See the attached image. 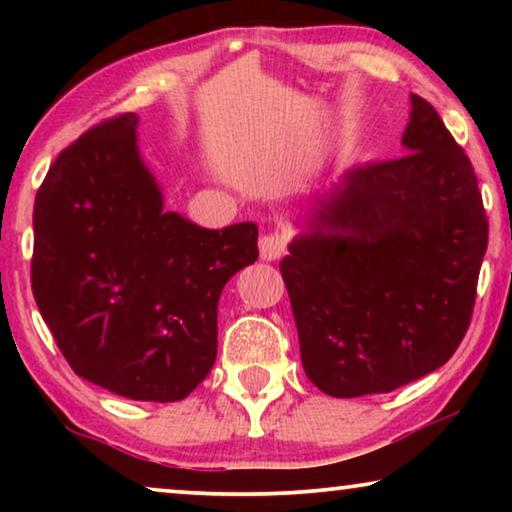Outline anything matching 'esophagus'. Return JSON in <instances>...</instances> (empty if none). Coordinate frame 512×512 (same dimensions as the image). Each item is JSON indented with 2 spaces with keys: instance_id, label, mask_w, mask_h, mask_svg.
I'll return each mask as SVG.
<instances>
[{
  "instance_id": "esophagus-1",
  "label": "esophagus",
  "mask_w": 512,
  "mask_h": 512,
  "mask_svg": "<svg viewBox=\"0 0 512 512\" xmlns=\"http://www.w3.org/2000/svg\"><path fill=\"white\" fill-rule=\"evenodd\" d=\"M258 249H261L263 261H277V258L284 254L286 240H284L282 235H277V233L263 235L261 242H258Z\"/></svg>"
}]
</instances>
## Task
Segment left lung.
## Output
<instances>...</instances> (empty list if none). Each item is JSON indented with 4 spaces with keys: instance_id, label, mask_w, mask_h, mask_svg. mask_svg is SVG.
Instances as JSON below:
<instances>
[{
    "instance_id": "left-lung-1",
    "label": "left lung",
    "mask_w": 512,
    "mask_h": 512,
    "mask_svg": "<svg viewBox=\"0 0 512 512\" xmlns=\"http://www.w3.org/2000/svg\"><path fill=\"white\" fill-rule=\"evenodd\" d=\"M401 144L317 193L279 263L305 375L335 398L419 380L471 324L489 230L473 165L419 95Z\"/></svg>"
}]
</instances>
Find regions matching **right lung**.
Listing matches in <instances>:
<instances>
[{
    "label": "right lung",
    "instance_id": "right-lung-1",
    "mask_svg": "<svg viewBox=\"0 0 512 512\" xmlns=\"http://www.w3.org/2000/svg\"><path fill=\"white\" fill-rule=\"evenodd\" d=\"M137 125L111 118L55 158L34 200L32 291L76 375L174 403L214 366L221 291L258 258V228L167 212Z\"/></svg>",
    "mask_w": 512,
    "mask_h": 512
}]
</instances>
